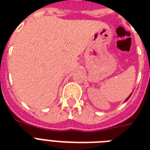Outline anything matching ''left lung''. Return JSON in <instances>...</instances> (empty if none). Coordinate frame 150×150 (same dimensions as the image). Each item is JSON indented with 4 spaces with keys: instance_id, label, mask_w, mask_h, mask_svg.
I'll use <instances>...</instances> for the list:
<instances>
[{
    "instance_id": "left-lung-1",
    "label": "left lung",
    "mask_w": 150,
    "mask_h": 150,
    "mask_svg": "<svg viewBox=\"0 0 150 150\" xmlns=\"http://www.w3.org/2000/svg\"><path fill=\"white\" fill-rule=\"evenodd\" d=\"M131 95H132V93H131V94L129 95V97H128V98H127V99H126V100H125V102H126V101H127V100H129V97H130V96H131Z\"/></svg>"
}]
</instances>
